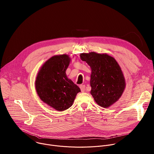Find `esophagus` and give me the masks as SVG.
Segmentation results:
<instances>
[{
  "label": "esophagus",
  "instance_id": "obj_1",
  "mask_svg": "<svg viewBox=\"0 0 154 154\" xmlns=\"http://www.w3.org/2000/svg\"><path fill=\"white\" fill-rule=\"evenodd\" d=\"M80 90H81L82 92H84L85 91V85H80Z\"/></svg>",
  "mask_w": 154,
  "mask_h": 154
}]
</instances>
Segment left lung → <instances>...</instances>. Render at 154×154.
<instances>
[{
	"instance_id": "obj_1",
	"label": "left lung",
	"mask_w": 154,
	"mask_h": 154,
	"mask_svg": "<svg viewBox=\"0 0 154 154\" xmlns=\"http://www.w3.org/2000/svg\"><path fill=\"white\" fill-rule=\"evenodd\" d=\"M80 59L91 69L90 93L95 102L103 108H108L121 97L125 80L119 64L107 54L94 52L82 53Z\"/></svg>"
}]
</instances>
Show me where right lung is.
Returning a JSON list of instances; mask_svg holds the SVG:
<instances>
[{
	"label": "right lung",
	"instance_id": "1",
	"mask_svg": "<svg viewBox=\"0 0 154 154\" xmlns=\"http://www.w3.org/2000/svg\"><path fill=\"white\" fill-rule=\"evenodd\" d=\"M70 61L71 58L66 54L52 57L42 64L35 80L40 99L60 112L70 108L80 92L79 87L66 74Z\"/></svg>",
	"mask_w": 154,
	"mask_h": 154
}]
</instances>
